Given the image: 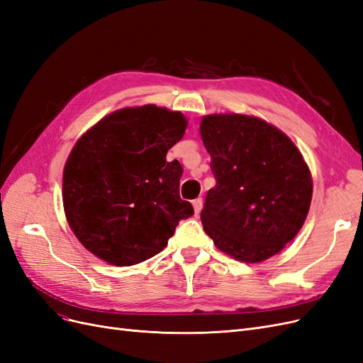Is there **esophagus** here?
Returning <instances> with one entry per match:
<instances>
[{
    "label": "esophagus",
    "mask_w": 363,
    "mask_h": 363,
    "mask_svg": "<svg viewBox=\"0 0 363 363\" xmlns=\"http://www.w3.org/2000/svg\"><path fill=\"white\" fill-rule=\"evenodd\" d=\"M192 204H194L195 213H200L201 208H203V199H195V200L192 201Z\"/></svg>",
    "instance_id": "esophagus-1"
}]
</instances>
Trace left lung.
<instances>
[{"mask_svg": "<svg viewBox=\"0 0 363 363\" xmlns=\"http://www.w3.org/2000/svg\"><path fill=\"white\" fill-rule=\"evenodd\" d=\"M201 139L216 180L201 211L204 232L240 262L277 255L311 207L312 177L301 152L279 128L247 115L204 116Z\"/></svg>", "mask_w": 363, "mask_h": 363, "instance_id": "1", "label": "left lung"}]
</instances>
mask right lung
Masks as SVG:
<instances>
[{
  "label": "right lung",
  "instance_id": "obj_1",
  "mask_svg": "<svg viewBox=\"0 0 363 363\" xmlns=\"http://www.w3.org/2000/svg\"><path fill=\"white\" fill-rule=\"evenodd\" d=\"M180 112L123 108L77 142L63 171V207L77 239L116 267L144 262L167 247L182 219V164L167 152L183 138Z\"/></svg>",
  "mask_w": 363,
  "mask_h": 363
}]
</instances>
